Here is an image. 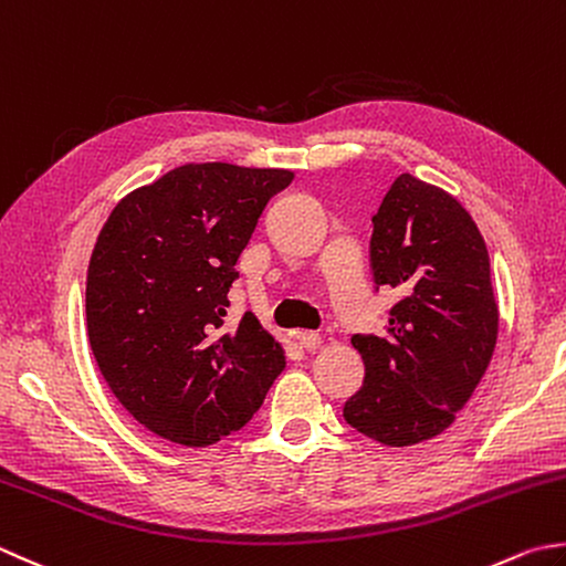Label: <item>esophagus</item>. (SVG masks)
Masks as SVG:
<instances>
[{
	"label": "esophagus",
	"mask_w": 566,
	"mask_h": 566,
	"mask_svg": "<svg viewBox=\"0 0 566 566\" xmlns=\"http://www.w3.org/2000/svg\"><path fill=\"white\" fill-rule=\"evenodd\" d=\"M296 340L304 350H316L321 346V336L316 331H296Z\"/></svg>",
	"instance_id": "1"
}]
</instances>
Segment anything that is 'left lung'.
<instances>
[{
    "instance_id": "left-lung-1",
    "label": "left lung",
    "mask_w": 566,
    "mask_h": 566,
    "mask_svg": "<svg viewBox=\"0 0 566 566\" xmlns=\"http://www.w3.org/2000/svg\"><path fill=\"white\" fill-rule=\"evenodd\" d=\"M375 292L392 286L385 336L356 334L365 363L343 419L387 447H409L451 427L489 368L497 306L489 250L457 198L397 176L373 216Z\"/></svg>"
}]
</instances>
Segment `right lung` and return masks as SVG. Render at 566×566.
<instances>
[{
    "label": "right lung",
    "instance_id": "obj_1",
    "mask_svg": "<svg viewBox=\"0 0 566 566\" xmlns=\"http://www.w3.org/2000/svg\"><path fill=\"white\" fill-rule=\"evenodd\" d=\"M284 169L186 164L122 198L95 242L85 316L122 407L161 439L210 447L245 427L284 370L252 314L226 331L235 262Z\"/></svg>",
    "mask_w": 566,
    "mask_h": 566
}]
</instances>
